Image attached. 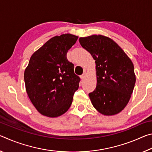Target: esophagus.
I'll list each match as a JSON object with an SVG mask.
<instances>
[{
    "instance_id": "esophagus-1",
    "label": "esophagus",
    "mask_w": 152,
    "mask_h": 152,
    "mask_svg": "<svg viewBox=\"0 0 152 152\" xmlns=\"http://www.w3.org/2000/svg\"><path fill=\"white\" fill-rule=\"evenodd\" d=\"M85 76H86V73L84 72V73L82 74V75L80 76V78H81V79H84V78H85Z\"/></svg>"
}]
</instances>
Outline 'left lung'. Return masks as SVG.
Segmentation results:
<instances>
[{
  "mask_svg": "<svg viewBox=\"0 0 152 152\" xmlns=\"http://www.w3.org/2000/svg\"><path fill=\"white\" fill-rule=\"evenodd\" d=\"M79 42L96 63V86L88 94L92 105L102 115L117 114L127 104L135 86L132 60L107 37L91 35L80 37Z\"/></svg>",
  "mask_w": 152,
  "mask_h": 152,
  "instance_id": "8db88e82",
  "label": "left lung"
}]
</instances>
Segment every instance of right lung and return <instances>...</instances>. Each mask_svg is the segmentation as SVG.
Masks as SVG:
<instances>
[{"label": "right lung", "mask_w": 152, "mask_h": 152, "mask_svg": "<svg viewBox=\"0 0 152 152\" xmlns=\"http://www.w3.org/2000/svg\"><path fill=\"white\" fill-rule=\"evenodd\" d=\"M78 36L64 34L48 40L31 56L25 70L26 91L41 114L56 117L70 107L80 78L67 59Z\"/></svg>", "instance_id": "right-lung-1"}]
</instances>
